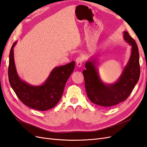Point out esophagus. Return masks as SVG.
Listing matches in <instances>:
<instances>
[{"mask_svg":"<svg viewBox=\"0 0 147 147\" xmlns=\"http://www.w3.org/2000/svg\"><path fill=\"white\" fill-rule=\"evenodd\" d=\"M83 62V58L82 57H78L76 59V63H77V66L80 67L82 65Z\"/></svg>","mask_w":147,"mask_h":147,"instance_id":"esophagus-1","label":"esophagus"}]
</instances>
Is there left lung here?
<instances>
[{
  "mask_svg": "<svg viewBox=\"0 0 147 147\" xmlns=\"http://www.w3.org/2000/svg\"><path fill=\"white\" fill-rule=\"evenodd\" d=\"M125 41L131 45V53L118 80L113 84H105L100 78L95 61H88L86 69L83 71L88 97L92 103L108 108L123 102L127 98L138 82L140 77L139 54L134 39L128 32H123Z\"/></svg>",
  "mask_w": 147,
  "mask_h": 147,
  "instance_id": "left-lung-1",
  "label": "left lung"
}]
</instances>
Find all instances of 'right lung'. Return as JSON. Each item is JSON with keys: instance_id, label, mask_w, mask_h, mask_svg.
I'll list each match as a JSON object with an SVG mask.
<instances>
[{"instance_id": "right-lung-1", "label": "right lung", "mask_w": 147, "mask_h": 147, "mask_svg": "<svg viewBox=\"0 0 147 147\" xmlns=\"http://www.w3.org/2000/svg\"><path fill=\"white\" fill-rule=\"evenodd\" d=\"M14 42L9 52L8 78L9 84L19 100L26 106L38 111L53 108L62 97L64 89L75 68V61L54 68L42 85L32 86L18 75L14 60Z\"/></svg>"}]
</instances>
